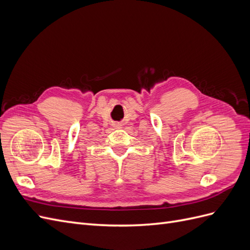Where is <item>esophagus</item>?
<instances>
[{
  "label": "esophagus",
  "instance_id": "esophagus-1",
  "mask_svg": "<svg viewBox=\"0 0 250 250\" xmlns=\"http://www.w3.org/2000/svg\"><path fill=\"white\" fill-rule=\"evenodd\" d=\"M115 127L116 128H121V125L120 124H115Z\"/></svg>",
  "mask_w": 250,
  "mask_h": 250
}]
</instances>
